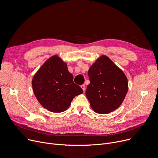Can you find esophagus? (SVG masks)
Wrapping results in <instances>:
<instances>
[{
  "instance_id": "obj_1",
  "label": "esophagus",
  "mask_w": 158,
  "mask_h": 158,
  "mask_svg": "<svg viewBox=\"0 0 158 158\" xmlns=\"http://www.w3.org/2000/svg\"><path fill=\"white\" fill-rule=\"evenodd\" d=\"M81 88H82V89L83 90V91H85V85H84V84H82V85H81Z\"/></svg>"
}]
</instances>
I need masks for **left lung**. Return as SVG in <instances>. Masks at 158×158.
Returning <instances> with one entry per match:
<instances>
[{
  "label": "left lung",
  "mask_w": 158,
  "mask_h": 158,
  "mask_svg": "<svg viewBox=\"0 0 158 158\" xmlns=\"http://www.w3.org/2000/svg\"><path fill=\"white\" fill-rule=\"evenodd\" d=\"M90 84L85 95L97 113L107 114L117 110L128 91V81L123 72L106 55H102L88 70Z\"/></svg>",
  "instance_id": "left-lung-1"
}]
</instances>
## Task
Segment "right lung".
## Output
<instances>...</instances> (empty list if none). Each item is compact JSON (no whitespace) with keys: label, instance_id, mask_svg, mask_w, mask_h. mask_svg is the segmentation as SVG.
<instances>
[{"label":"right lung","instance_id":"obj_1","mask_svg":"<svg viewBox=\"0 0 158 158\" xmlns=\"http://www.w3.org/2000/svg\"><path fill=\"white\" fill-rule=\"evenodd\" d=\"M73 78L61 58L57 55L50 57L32 79L33 90L38 102L51 112L65 111L73 98L83 93Z\"/></svg>","mask_w":158,"mask_h":158}]
</instances>
